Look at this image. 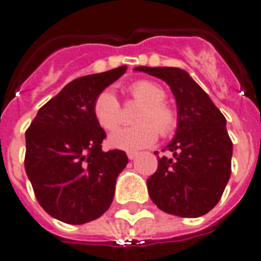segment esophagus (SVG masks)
Wrapping results in <instances>:
<instances>
[{
  "mask_svg": "<svg viewBox=\"0 0 261 261\" xmlns=\"http://www.w3.org/2000/svg\"><path fill=\"white\" fill-rule=\"evenodd\" d=\"M127 156H128V159H130V161H133V159H135V158L138 156V152H134V151L127 152Z\"/></svg>",
  "mask_w": 261,
  "mask_h": 261,
  "instance_id": "esophagus-1",
  "label": "esophagus"
}]
</instances>
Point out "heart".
<instances>
[{
  "mask_svg": "<svg viewBox=\"0 0 261 261\" xmlns=\"http://www.w3.org/2000/svg\"><path fill=\"white\" fill-rule=\"evenodd\" d=\"M130 93L137 102L144 105L138 115L135 127H122L113 131L109 137V144L113 148L124 151H137L154 144L158 131L162 135L171 134L176 127V114L171 107L164 105L166 91L158 83L151 81L135 82ZM94 117L105 130H113L120 122V105L111 89L99 93L93 106Z\"/></svg>",
  "mask_w": 261,
  "mask_h": 261,
  "instance_id": "heart-1",
  "label": "heart"
}]
</instances>
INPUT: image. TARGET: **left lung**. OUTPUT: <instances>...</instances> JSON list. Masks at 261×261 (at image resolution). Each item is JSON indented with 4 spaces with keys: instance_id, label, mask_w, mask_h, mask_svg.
<instances>
[{
    "instance_id": "left-lung-1",
    "label": "left lung",
    "mask_w": 261,
    "mask_h": 261,
    "mask_svg": "<svg viewBox=\"0 0 261 261\" xmlns=\"http://www.w3.org/2000/svg\"><path fill=\"white\" fill-rule=\"evenodd\" d=\"M134 70L167 83L178 110L175 137L166 146L172 156L159 158L158 170L147 179L151 200L162 211L180 218L204 215L218 204L231 175L227 120L186 70L148 66Z\"/></svg>"
}]
</instances>
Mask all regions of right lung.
I'll use <instances>...</instances> for the list:
<instances>
[{"label": "right lung", "mask_w": 261, "mask_h": 261, "mask_svg": "<svg viewBox=\"0 0 261 261\" xmlns=\"http://www.w3.org/2000/svg\"><path fill=\"white\" fill-rule=\"evenodd\" d=\"M120 66L76 78L43 105L26 131L25 170L50 216L85 224L109 210L126 152L102 150L106 133L93 113L95 98L126 73Z\"/></svg>", "instance_id": "right-lung-1"}]
</instances>
